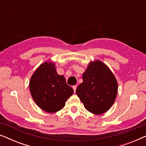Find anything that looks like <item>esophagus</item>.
<instances>
[{"mask_svg": "<svg viewBox=\"0 0 146 146\" xmlns=\"http://www.w3.org/2000/svg\"><path fill=\"white\" fill-rule=\"evenodd\" d=\"M76 88H77L76 86H72V88L74 90V92H76Z\"/></svg>", "mask_w": 146, "mask_h": 146, "instance_id": "esophagus-1", "label": "esophagus"}]
</instances>
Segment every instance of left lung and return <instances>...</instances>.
Returning a JSON list of instances; mask_svg holds the SVG:
<instances>
[{
  "instance_id": "8db88e82",
  "label": "left lung",
  "mask_w": 146,
  "mask_h": 146,
  "mask_svg": "<svg viewBox=\"0 0 146 146\" xmlns=\"http://www.w3.org/2000/svg\"><path fill=\"white\" fill-rule=\"evenodd\" d=\"M82 79L76 93L85 108L96 115L107 111L114 103L117 92V80L109 68L100 60L90 62Z\"/></svg>"
}]
</instances>
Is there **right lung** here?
<instances>
[{
    "mask_svg": "<svg viewBox=\"0 0 146 146\" xmlns=\"http://www.w3.org/2000/svg\"><path fill=\"white\" fill-rule=\"evenodd\" d=\"M29 88L38 106L48 113L62 109L74 93L64 76L58 74L55 63L52 62H45L36 70L31 76Z\"/></svg>",
    "mask_w": 146,
    "mask_h": 146,
    "instance_id": "obj_1",
    "label": "right lung"
}]
</instances>
